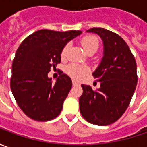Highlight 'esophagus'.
<instances>
[{"label": "esophagus", "mask_w": 147, "mask_h": 147, "mask_svg": "<svg viewBox=\"0 0 147 147\" xmlns=\"http://www.w3.org/2000/svg\"><path fill=\"white\" fill-rule=\"evenodd\" d=\"M72 83H73L74 86H78V85H80V82H78L76 80H73V81H72Z\"/></svg>", "instance_id": "obj_1"}]
</instances>
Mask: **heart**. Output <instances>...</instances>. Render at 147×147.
Here are the masks:
<instances>
[{"instance_id":"1","label":"heart","mask_w":147,"mask_h":147,"mask_svg":"<svg viewBox=\"0 0 147 147\" xmlns=\"http://www.w3.org/2000/svg\"><path fill=\"white\" fill-rule=\"evenodd\" d=\"M81 44L84 51L89 52H96L99 47V41L97 37L95 36H85L81 39ZM69 49V45H65L61 51V56L65 57ZM88 72V67L78 64H70L66 67V73L72 78L79 79L84 76Z\"/></svg>"}]
</instances>
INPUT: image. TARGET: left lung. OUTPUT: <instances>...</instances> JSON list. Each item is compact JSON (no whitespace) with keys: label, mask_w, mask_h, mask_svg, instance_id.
<instances>
[{"label":"left lung","mask_w":147,"mask_h":147,"mask_svg":"<svg viewBox=\"0 0 147 147\" xmlns=\"http://www.w3.org/2000/svg\"><path fill=\"white\" fill-rule=\"evenodd\" d=\"M87 32L97 34L103 42V57L93 76L100 88L82 84L79 109L89 123L106 126L121 117L131 101L138 83L137 64L130 49L120 36L102 28Z\"/></svg>","instance_id":"1"}]
</instances>
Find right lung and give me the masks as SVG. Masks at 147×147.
Wrapping results in <instances>:
<instances>
[{
	"label": "right lung",
	"mask_w": 147,
	"mask_h": 147,
	"mask_svg": "<svg viewBox=\"0 0 147 147\" xmlns=\"http://www.w3.org/2000/svg\"><path fill=\"white\" fill-rule=\"evenodd\" d=\"M81 33L42 29L20 44L12 64L10 88L20 109L32 119L49 121L61 112L72 81L61 74L54 84L48 73L60 63L63 47Z\"/></svg>",
	"instance_id": "1"
}]
</instances>
